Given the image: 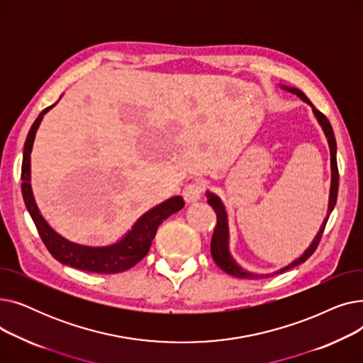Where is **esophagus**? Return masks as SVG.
Listing matches in <instances>:
<instances>
[{"mask_svg":"<svg viewBox=\"0 0 363 363\" xmlns=\"http://www.w3.org/2000/svg\"><path fill=\"white\" fill-rule=\"evenodd\" d=\"M203 189H204V184L203 181H194L191 184L185 185L184 191H182V196H184V200L186 203H196L200 200L201 194H203Z\"/></svg>","mask_w":363,"mask_h":363,"instance_id":"obj_1","label":"esophagus"}]
</instances>
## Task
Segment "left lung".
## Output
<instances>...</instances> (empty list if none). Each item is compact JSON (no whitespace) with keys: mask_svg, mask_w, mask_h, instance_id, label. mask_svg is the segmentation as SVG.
Returning <instances> with one entry per match:
<instances>
[{"mask_svg":"<svg viewBox=\"0 0 363 363\" xmlns=\"http://www.w3.org/2000/svg\"><path fill=\"white\" fill-rule=\"evenodd\" d=\"M284 89H289L291 91L293 94H296L297 97H300L304 103H308L309 106H312V110H313V114L315 118L318 119L319 125L322 126L323 132H325V137L328 140V145H330V151H331V189H330V204H328V215L325 218V220L322 222L320 225V230L319 233L316 234L313 242L311 244L309 249L304 252L298 259H296L293 263H290L289 266H285V268L274 272V274H268V275H255L252 272H247L244 271L241 266L233 259L231 253H230V231H228V218H226V212H225V207L220 201V199L212 193H206L207 196V203L211 204L213 207V211L216 212V219H218V223H216V228L213 231V237H212V241H211V252H212V257L215 260V263L219 266V268L230 274L233 277H237V278H242V279H255V278H260V277H272V275H277V274H282L285 271H289L291 268H294V266L306 262L316 250V247L320 241V237L323 234V230H325V225L328 222V218L333 212V208L337 203V194H338V166H337V143H335V137H334V130H333V126L330 123V121L327 119V116L323 113H320L318 108L313 107V104L311 103V100L304 95L300 89L297 88H289V86H282Z\"/></svg>","mask_w":363,"mask_h":363,"instance_id":"left-lung-1","label":"left lung"}]
</instances>
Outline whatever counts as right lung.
<instances>
[{"label": "right lung", "mask_w": 363, "mask_h": 363, "mask_svg": "<svg viewBox=\"0 0 363 363\" xmlns=\"http://www.w3.org/2000/svg\"><path fill=\"white\" fill-rule=\"evenodd\" d=\"M57 104V103H55ZM55 104L44 108L40 116L36 118L32 128L29 129L28 138L23 148V162H22V194L26 204L28 212L36 226L47 250L54 259L63 264L72 266L74 269H81L85 272L95 274H118L128 271L132 266H135L141 259L148 253L152 238L156 237L159 225L166 220L170 215L177 213L184 207V199L181 196L172 197L156 207L150 208L144 213L132 230L116 244L106 247H88L72 242L62 235L57 234L52 228L41 216L38 208L30 186V152L35 140V133L40 128V123L44 114L52 108Z\"/></svg>", "instance_id": "add662e5"}]
</instances>
